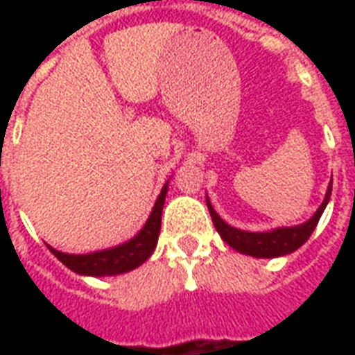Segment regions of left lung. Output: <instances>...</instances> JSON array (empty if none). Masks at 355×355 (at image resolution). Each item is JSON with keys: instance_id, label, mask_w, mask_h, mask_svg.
Wrapping results in <instances>:
<instances>
[{"instance_id": "1", "label": "left lung", "mask_w": 355, "mask_h": 355, "mask_svg": "<svg viewBox=\"0 0 355 355\" xmlns=\"http://www.w3.org/2000/svg\"><path fill=\"white\" fill-rule=\"evenodd\" d=\"M331 190H333V180L329 182L327 192L323 198L318 211L310 216L306 223L298 224V226H285V228H274L270 232H247L234 228L228 223H224L223 218L218 216L211 201L207 198V207L215 224L216 232L220 234V238L238 253L249 254L254 259H275V257H283V254L295 253L298 247H302L308 241V238L312 236V232L315 230V226L320 223L323 211L327 207L329 200H331Z\"/></svg>"}]
</instances>
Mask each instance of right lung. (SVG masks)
Segmentation results:
<instances>
[{
    "mask_svg": "<svg viewBox=\"0 0 355 355\" xmlns=\"http://www.w3.org/2000/svg\"><path fill=\"white\" fill-rule=\"evenodd\" d=\"M167 190H169V180L163 184L162 193L157 196L146 224L140 228V232L135 238L125 241L121 245L85 254H68L53 249L51 245L47 247L64 266H68L72 272L80 275L104 277V275H119L125 274V272H131L135 268H139L142 262H146L150 259V254L154 253L155 245H157L159 228H162V211Z\"/></svg>",
    "mask_w": 355,
    "mask_h": 355,
    "instance_id": "obj_1",
    "label": "right lung"
}]
</instances>
